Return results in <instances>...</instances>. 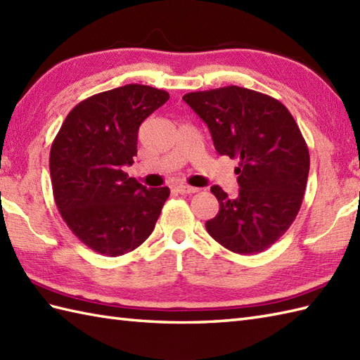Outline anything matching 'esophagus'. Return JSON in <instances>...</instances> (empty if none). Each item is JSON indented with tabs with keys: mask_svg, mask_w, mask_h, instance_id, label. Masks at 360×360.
Segmentation results:
<instances>
[{
	"mask_svg": "<svg viewBox=\"0 0 360 360\" xmlns=\"http://www.w3.org/2000/svg\"><path fill=\"white\" fill-rule=\"evenodd\" d=\"M176 192L181 193V195H192V193H196V192H198V188H196V187H192V186L179 184V186H176Z\"/></svg>",
	"mask_w": 360,
	"mask_h": 360,
	"instance_id": "1",
	"label": "esophagus"
}]
</instances>
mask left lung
<instances>
[{"mask_svg":"<svg viewBox=\"0 0 360 360\" xmlns=\"http://www.w3.org/2000/svg\"><path fill=\"white\" fill-rule=\"evenodd\" d=\"M184 102L209 127L215 150L240 159V193L232 200L219 186V202L205 223L221 246L241 255L269 249L294 223L309 173V150L292 114L277 98L241 86L188 93Z\"/></svg>","mask_w":360,"mask_h":360,"instance_id":"left-lung-1","label":"left lung"}]
</instances>
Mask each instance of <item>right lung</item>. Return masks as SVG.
<instances>
[{"label":"right lung","mask_w":360,"mask_h":360,"mask_svg":"<svg viewBox=\"0 0 360 360\" xmlns=\"http://www.w3.org/2000/svg\"><path fill=\"white\" fill-rule=\"evenodd\" d=\"M170 96L147 85L103 91L77 103L52 142L53 200L66 226L91 250L119 257L151 235L170 188H145L124 165L137 155V131Z\"/></svg>","instance_id":"add662e5"}]
</instances>
